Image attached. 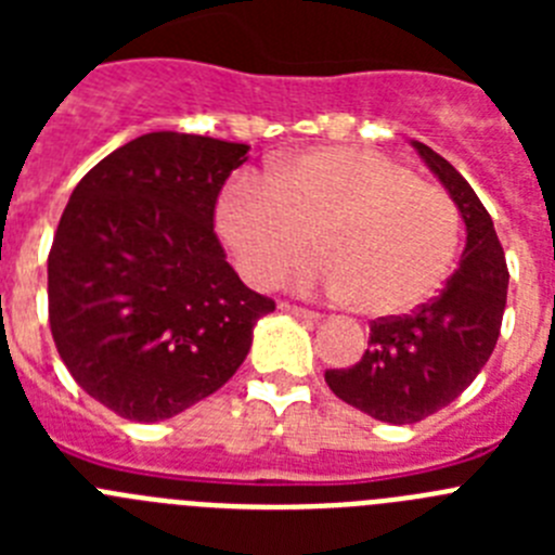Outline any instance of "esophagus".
Segmentation results:
<instances>
[{
	"label": "esophagus",
	"mask_w": 555,
	"mask_h": 555,
	"mask_svg": "<svg viewBox=\"0 0 555 555\" xmlns=\"http://www.w3.org/2000/svg\"><path fill=\"white\" fill-rule=\"evenodd\" d=\"M281 311H286V313H292V317H297V320H308V322H320L322 317L320 313H313V311H308V308H300V306H292V302H281Z\"/></svg>",
	"instance_id": "34e87169"
}]
</instances>
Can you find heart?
<instances>
[{
    "label": "heart",
    "instance_id": "obj_1",
    "mask_svg": "<svg viewBox=\"0 0 555 555\" xmlns=\"http://www.w3.org/2000/svg\"><path fill=\"white\" fill-rule=\"evenodd\" d=\"M217 230L235 267L255 286L294 274L372 317L403 313L442 286L459 253L461 217L444 189L416 180L384 152L320 146L297 152L258 178L230 180L217 203Z\"/></svg>",
    "mask_w": 555,
    "mask_h": 555
}]
</instances>
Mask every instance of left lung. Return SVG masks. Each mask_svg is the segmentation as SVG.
I'll return each mask as SVG.
<instances>
[{
  "label": "left lung",
  "mask_w": 555,
  "mask_h": 555,
  "mask_svg": "<svg viewBox=\"0 0 555 555\" xmlns=\"http://www.w3.org/2000/svg\"><path fill=\"white\" fill-rule=\"evenodd\" d=\"M459 208L467 244L439 297L370 325V347L347 370H327L338 400L389 425H411L450 405L492 356L506 311L508 269L492 217L473 185L423 141H411Z\"/></svg>",
  "instance_id": "left-lung-1"
}]
</instances>
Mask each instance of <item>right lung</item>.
<instances>
[{
	"label": "right lung",
	"mask_w": 555,
	"mask_h": 555,
	"mask_svg": "<svg viewBox=\"0 0 555 555\" xmlns=\"http://www.w3.org/2000/svg\"><path fill=\"white\" fill-rule=\"evenodd\" d=\"M247 144L158 130L102 158L49 253V327L88 395L160 423L222 389L274 311L224 261L214 208Z\"/></svg>",
	"instance_id": "add662e5"
}]
</instances>
